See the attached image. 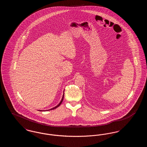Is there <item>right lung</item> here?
<instances>
[{
	"label": "right lung",
	"mask_w": 147,
	"mask_h": 147,
	"mask_svg": "<svg viewBox=\"0 0 147 147\" xmlns=\"http://www.w3.org/2000/svg\"><path fill=\"white\" fill-rule=\"evenodd\" d=\"M63 92H64V91H63ZM64 93H63V97H62V100H61V101H60V102L59 103V104L58 105H57L56 106H55V107H54L53 108H52V109H49V110H46V111H49V110H53V109H56L57 107H59V105H61V104H62V101H63V98H64ZM40 111H44V110H39Z\"/></svg>",
	"instance_id": "right-lung-1"
}]
</instances>
